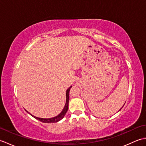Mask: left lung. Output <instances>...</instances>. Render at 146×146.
Returning <instances> with one entry per match:
<instances>
[{
	"label": "left lung",
	"instance_id": "obj_1",
	"mask_svg": "<svg viewBox=\"0 0 146 146\" xmlns=\"http://www.w3.org/2000/svg\"><path fill=\"white\" fill-rule=\"evenodd\" d=\"M121 108H120V109H121Z\"/></svg>",
	"mask_w": 146,
	"mask_h": 146
}]
</instances>
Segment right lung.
I'll return each instance as SVG.
<instances>
[{
    "label": "right lung",
    "instance_id": "right-lung-1",
    "mask_svg": "<svg viewBox=\"0 0 146 146\" xmlns=\"http://www.w3.org/2000/svg\"><path fill=\"white\" fill-rule=\"evenodd\" d=\"M72 87V86H70V88H68V89H67L66 92V104H65L64 105V107L62 110L61 112L58 115L54 117H52V118H50V119H42V118H39V117H37L33 115L32 114H31L30 113H29L28 111L26 110L27 112H28L31 115L33 116L34 118H35L37 120H39V121H41L42 122H44V123H54V122H57L58 121L61 120L62 119H63L64 116L65 115V114H66V111L68 110V103H69V100H70V96H69V93H70V88Z\"/></svg>",
    "mask_w": 146,
    "mask_h": 146
}]
</instances>
